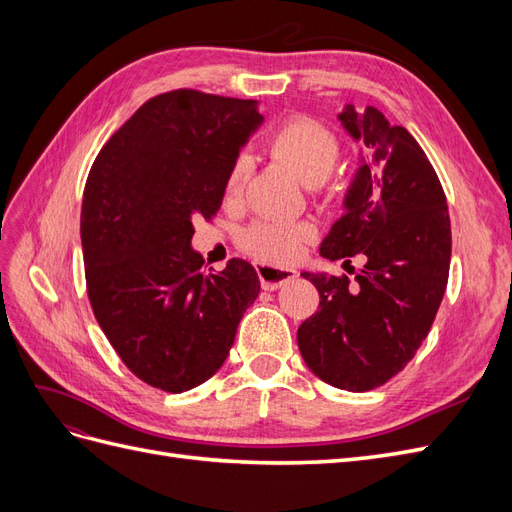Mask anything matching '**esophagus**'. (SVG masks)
<instances>
[{
    "mask_svg": "<svg viewBox=\"0 0 512 512\" xmlns=\"http://www.w3.org/2000/svg\"><path fill=\"white\" fill-rule=\"evenodd\" d=\"M256 271H258V277H260V284L265 290L282 288L286 282H290V280H294V277H297V271H294V269L273 267V265H265V262L258 265Z\"/></svg>",
    "mask_w": 512,
    "mask_h": 512,
    "instance_id": "34e87169",
    "label": "esophagus"
}]
</instances>
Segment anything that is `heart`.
<instances>
[{"label": "heart", "instance_id": "1", "mask_svg": "<svg viewBox=\"0 0 512 512\" xmlns=\"http://www.w3.org/2000/svg\"><path fill=\"white\" fill-rule=\"evenodd\" d=\"M267 149L273 158L290 166L305 185L322 183L331 175L339 158L337 136L316 119L303 115L282 121L267 136ZM247 175H250V160L245 156L235 158L224 183L226 198L241 196ZM312 237V224L265 218L243 232L241 245L245 252L265 262H292L299 258L303 243Z\"/></svg>", "mask_w": 512, "mask_h": 512}]
</instances>
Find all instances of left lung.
<instances>
[{
    "mask_svg": "<svg viewBox=\"0 0 512 512\" xmlns=\"http://www.w3.org/2000/svg\"><path fill=\"white\" fill-rule=\"evenodd\" d=\"M339 119L367 147V164L320 254H365L367 262L354 282L303 273L320 305L297 342L320 380L363 393L397 376L421 348L444 297L453 239L442 183L414 136L374 106H346Z\"/></svg>",
    "mask_w": 512,
    "mask_h": 512,
    "instance_id": "1",
    "label": "left lung"
}]
</instances>
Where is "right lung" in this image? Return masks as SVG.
<instances>
[{
	"instance_id": "1",
	"label": "right lung",
	"mask_w": 512,
	"mask_h": 512,
	"mask_svg": "<svg viewBox=\"0 0 512 512\" xmlns=\"http://www.w3.org/2000/svg\"><path fill=\"white\" fill-rule=\"evenodd\" d=\"M254 100L173 89L108 138L87 175L81 243L87 297L117 356L145 384L183 393L209 380L258 292L250 262L207 271L190 241L215 218Z\"/></svg>"
}]
</instances>
